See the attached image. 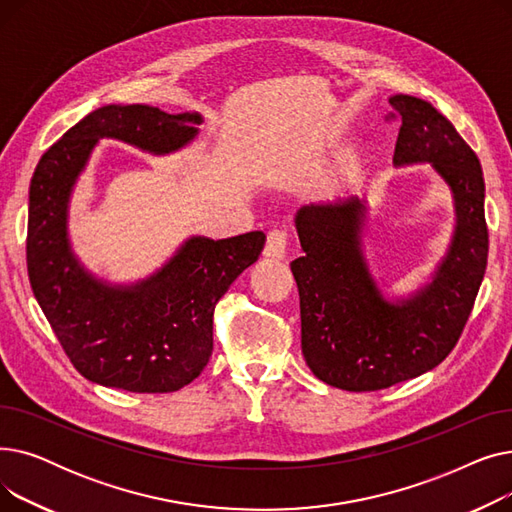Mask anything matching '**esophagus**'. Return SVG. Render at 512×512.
I'll use <instances>...</instances> for the list:
<instances>
[{
	"label": "esophagus",
	"mask_w": 512,
	"mask_h": 512,
	"mask_svg": "<svg viewBox=\"0 0 512 512\" xmlns=\"http://www.w3.org/2000/svg\"><path fill=\"white\" fill-rule=\"evenodd\" d=\"M263 255L267 259H284L286 257V232L282 230H272L270 234H267V240H265V247H263Z\"/></svg>",
	"instance_id": "obj_1"
}]
</instances>
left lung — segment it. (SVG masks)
<instances>
[{
    "label": "left lung",
    "instance_id": "8db88e82",
    "mask_svg": "<svg viewBox=\"0 0 512 512\" xmlns=\"http://www.w3.org/2000/svg\"><path fill=\"white\" fill-rule=\"evenodd\" d=\"M394 166L432 164L454 201V234L432 282L386 301L363 255L367 203L357 195L297 211L303 257L290 263L301 299V348L315 378L373 392L440 365L459 342L488 265L486 184L477 155L432 103L392 95ZM394 116V114H392Z\"/></svg>",
    "mask_w": 512,
    "mask_h": 512
}]
</instances>
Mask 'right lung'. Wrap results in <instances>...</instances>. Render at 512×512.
Instances as JSON below:
<instances>
[{
	"mask_svg": "<svg viewBox=\"0 0 512 512\" xmlns=\"http://www.w3.org/2000/svg\"><path fill=\"white\" fill-rule=\"evenodd\" d=\"M201 114L151 105H103L53 143L29 191L26 267L53 334L87 380L139 394L176 392L205 369L213 351V311L253 265L263 232L211 240L191 236L149 278L118 286L89 274L70 249L68 203L99 139L166 155L191 143Z\"/></svg>",
	"mask_w": 512,
	"mask_h": 512,
	"instance_id": "obj_1",
	"label": "right lung"
}]
</instances>
